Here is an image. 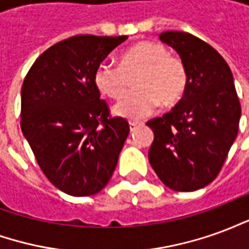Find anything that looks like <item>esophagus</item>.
<instances>
[{"mask_svg":"<svg viewBox=\"0 0 249 249\" xmlns=\"http://www.w3.org/2000/svg\"><path fill=\"white\" fill-rule=\"evenodd\" d=\"M140 123H137V121H129V129L130 132H133V130H136L139 126H140Z\"/></svg>","mask_w":249,"mask_h":249,"instance_id":"esophagus-1","label":"esophagus"}]
</instances>
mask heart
I'll use <instances>...</instances> for the list:
<instances>
[{"mask_svg": "<svg viewBox=\"0 0 249 249\" xmlns=\"http://www.w3.org/2000/svg\"><path fill=\"white\" fill-rule=\"evenodd\" d=\"M139 71L135 87L114 105L113 113L128 120H140L153 113L160 103L172 107L187 89L185 66L178 57L169 54L164 45L142 41L125 49L120 64L103 61L94 71V85L109 98H119L128 82L126 74Z\"/></svg>", "mask_w": 249, "mask_h": 249, "instance_id": "1", "label": "heart"}]
</instances>
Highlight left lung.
Segmentation results:
<instances>
[{
	"mask_svg": "<svg viewBox=\"0 0 249 249\" xmlns=\"http://www.w3.org/2000/svg\"><path fill=\"white\" fill-rule=\"evenodd\" d=\"M159 38L178 52L188 82L169 113L146 123L155 135L148 157L168 188L192 192L219 175L239 132L240 103L230 66L212 46L176 30Z\"/></svg>",
	"mask_w": 249,
	"mask_h": 249,
	"instance_id": "left-lung-1",
	"label": "left lung"
}]
</instances>
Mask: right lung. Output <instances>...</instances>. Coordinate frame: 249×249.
I'll use <instances>...</instances> for the list:
<instances>
[{
  "label": "right lung",
  "instance_id": "add662e5",
  "mask_svg": "<svg viewBox=\"0 0 249 249\" xmlns=\"http://www.w3.org/2000/svg\"><path fill=\"white\" fill-rule=\"evenodd\" d=\"M128 37L74 36L41 54L21 89V129L54 187L90 196L112 178L129 124L109 117L94 71Z\"/></svg>",
  "mask_w": 249,
  "mask_h": 249
}]
</instances>
